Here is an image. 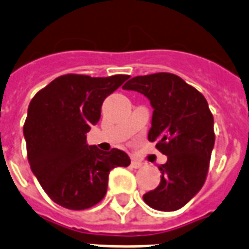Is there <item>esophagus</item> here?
<instances>
[{"mask_svg": "<svg viewBox=\"0 0 249 249\" xmlns=\"http://www.w3.org/2000/svg\"><path fill=\"white\" fill-rule=\"evenodd\" d=\"M130 166H132L133 168H141L142 163L138 162V160H132V163H130Z\"/></svg>", "mask_w": 249, "mask_h": 249, "instance_id": "obj_1", "label": "esophagus"}]
</instances>
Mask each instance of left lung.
<instances>
[{
	"mask_svg": "<svg viewBox=\"0 0 249 249\" xmlns=\"http://www.w3.org/2000/svg\"><path fill=\"white\" fill-rule=\"evenodd\" d=\"M124 90L145 95L153 107L149 141L167 157L160 183L143 195L150 208L175 212L200 192L213 151L214 119L204 95L171 73L133 77Z\"/></svg>",
	"mask_w": 249,
	"mask_h": 249,
	"instance_id": "1",
	"label": "left lung"
}]
</instances>
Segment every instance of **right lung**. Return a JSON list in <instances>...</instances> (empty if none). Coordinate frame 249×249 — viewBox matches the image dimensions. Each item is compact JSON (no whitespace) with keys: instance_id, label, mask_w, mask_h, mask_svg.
Returning <instances> with one entry per match:
<instances>
[{"instance_id":"add662e5","label":"right lung","mask_w":249,"mask_h":249,"mask_svg":"<svg viewBox=\"0 0 249 249\" xmlns=\"http://www.w3.org/2000/svg\"><path fill=\"white\" fill-rule=\"evenodd\" d=\"M128 78L66 74L32 98L23 126L28 162L45 193L62 208L83 210L100 202L109 171L130 164L123 150L102 151L86 140L104 99Z\"/></svg>"}]
</instances>
